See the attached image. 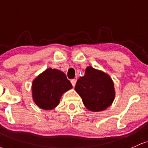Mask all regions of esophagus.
<instances>
[{"label":"esophagus","mask_w":148,"mask_h":148,"mask_svg":"<svg viewBox=\"0 0 148 148\" xmlns=\"http://www.w3.org/2000/svg\"><path fill=\"white\" fill-rule=\"evenodd\" d=\"M76 82H77V80L75 79H73L71 80V84H72L73 86H75Z\"/></svg>","instance_id":"esophagus-1"}]
</instances>
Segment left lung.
<instances>
[{"label": "left lung", "mask_w": 148, "mask_h": 148, "mask_svg": "<svg viewBox=\"0 0 148 148\" xmlns=\"http://www.w3.org/2000/svg\"><path fill=\"white\" fill-rule=\"evenodd\" d=\"M75 90L88 110L98 112L110 106L114 99V84L111 78L102 71L91 66L78 79Z\"/></svg>", "instance_id": "1"}]
</instances>
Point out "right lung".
I'll use <instances>...</instances> for the list:
<instances>
[{"mask_svg":"<svg viewBox=\"0 0 148 148\" xmlns=\"http://www.w3.org/2000/svg\"><path fill=\"white\" fill-rule=\"evenodd\" d=\"M71 88L72 84L63 72L48 69L33 82V98L42 109L51 110L59 104L64 92Z\"/></svg>","mask_w":148,"mask_h":148,"instance_id":"1","label":"right lung"}]
</instances>
